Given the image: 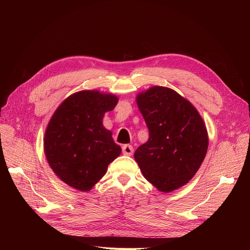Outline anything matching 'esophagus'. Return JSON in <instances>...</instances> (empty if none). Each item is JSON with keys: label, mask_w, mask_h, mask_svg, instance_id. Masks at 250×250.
I'll use <instances>...</instances> for the list:
<instances>
[{"label": "esophagus", "mask_w": 250, "mask_h": 250, "mask_svg": "<svg viewBox=\"0 0 250 250\" xmlns=\"http://www.w3.org/2000/svg\"><path fill=\"white\" fill-rule=\"evenodd\" d=\"M122 152L125 155H132L133 154V147L131 145H123Z\"/></svg>", "instance_id": "1"}]
</instances>
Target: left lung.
Returning a JSON list of instances; mask_svg holds the SVG:
<instances>
[{
    "mask_svg": "<svg viewBox=\"0 0 250 250\" xmlns=\"http://www.w3.org/2000/svg\"><path fill=\"white\" fill-rule=\"evenodd\" d=\"M137 102L149 139L135 150V161L158 190H176L192 179L206 157V125L193 105L171 88L153 86Z\"/></svg>",
    "mask_w": 250,
    "mask_h": 250,
    "instance_id": "obj_1",
    "label": "left lung"
}]
</instances>
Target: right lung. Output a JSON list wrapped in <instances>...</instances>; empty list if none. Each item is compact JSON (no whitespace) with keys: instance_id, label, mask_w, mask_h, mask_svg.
Listing matches in <instances>:
<instances>
[{"instance_id":"obj_1","label":"right lung","mask_w":250,"mask_h":250,"mask_svg":"<svg viewBox=\"0 0 250 250\" xmlns=\"http://www.w3.org/2000/svg\"><path fill=\"white\" fill-rule=\"evenodd\" d=\"M117 102L116 96L82 90L54 112L44 134V152L52 170L66 185L89 191L120 155L121 147L102 125L104 113Z\"/></svg>"}]
</instances>
